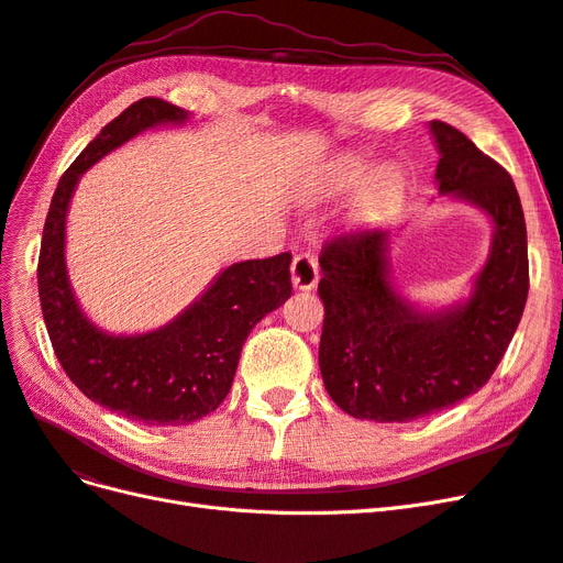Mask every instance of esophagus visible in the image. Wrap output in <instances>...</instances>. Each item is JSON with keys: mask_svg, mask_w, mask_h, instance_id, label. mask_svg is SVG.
Returning <instances> with one entry per match:
<instances>
[{"mask_svg": "<svg viewBox=\"0 0 563 563\" xmlns=\"http://www.w3.org/2000/svg\"><path fill=\"white\" fill-rule=\"evenodd\" d=\"M291 279H294V286L300 288V291H312L319 282V265L314 261V255L310 253L296 255L291 263Z\"/></svg>", "mask_w": 563, "mask_h": 563, "instance_id": "1", "label": "esophagus"}]
</instances>
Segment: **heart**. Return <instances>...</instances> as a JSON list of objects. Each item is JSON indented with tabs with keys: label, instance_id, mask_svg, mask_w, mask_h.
<instances>
[{
	"label": "heart",
	"instance_id": "1",
	"mask_svg": "<svg viewBox=\"0 0 563 563\" xmlns=\"http://www.w3.org/2000/svg\"><path fill=\"white\" fill-rule=\"evenodd\" d=\"M366 164L362 159H347L343 164H338L329 180H327V192H347L352 187L360 183L366 176ZM399 190V178L391 168H380V172L373 174L360 192V199H356V207L364 213H376L385 209L387 203L395 199Z\"/></svg>",
	"mask_w": 563,
	"mask_h": 563
}]
</instances>
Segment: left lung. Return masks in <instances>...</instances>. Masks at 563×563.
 I'll list each match as a JSON object with an SVG mask.
<instances>
[{
  "label": "left lung",
  "mask_w": 563,
  "mask_h": 563,
  "mask_svg": "<svg viewBox=\"0 0 563 563\" xmlns=\"http://www.w3.org/2000/svg\"><path fill=\"white\" fill-rule=\"evenodd\" d=\"M439 192L467 199L496 225L467 302L416 312L387 279L389 232L364 228L321 249L319 368L352 418L411 422L479 391L512 340L528 298L526 220L512 176L446 122L430 124Z\"/></svg>",
  "instance_id": "8db88e82"
}]
</instances>
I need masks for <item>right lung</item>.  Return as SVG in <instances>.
<instances>
[{
  "label": "right lung",
  "instance_id": "obj_1",
  "mask_svg": "<svg viewBox=\"0 0 563 563\" xmlns=\"http://www.w3.org/2000/svg\"><path fill=\"white\" fill-rule=\"evenodd\" d=\"M187 112L141 98L103 126L60 176L46 213L37 284L51 345L84 395L145 424H190L223 404L246 335L291 296V253L234 263L168 327L108 335L81 314L65 272V213L79 176L150 126L180 124Z\"/></svg>",
  "mask_w": 563,
  "mask_h": 563
}]
</instances>
